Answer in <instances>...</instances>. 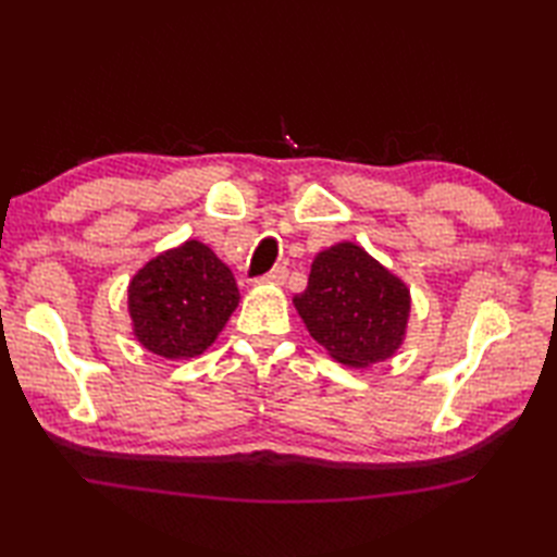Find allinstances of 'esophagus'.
Here are the masks:
<instances>
[{
  "mask_svg": "<svg viewBox=\"0 0 557 557\" xmlns=\"http://www.w3.org/2000/svg\"><path fill=\"white\" fill-rule=\"evenodd\" d=\"M288 278V269L286 267H276V269H271L269 274H264V276H259V278H255V283H259V286H262V283H283Z\"/></svg>",
  "mask_w": 557,
  "mask_h": 557,
  "instance_id": "esophagus-1",
  "label": "esophagus"
}]
</instances>
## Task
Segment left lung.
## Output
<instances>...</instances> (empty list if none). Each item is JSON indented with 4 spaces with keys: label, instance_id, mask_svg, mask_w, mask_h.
I'll list each match as a JSON object with an SVG mask.
<instances>
[{
    "label": "left lung",
    "instance_id": "obj_1",
    "mask_svg": "<svg viewBox=\"0 0 557 557\" xmlns=\"http://www.w3.org/2000/svg\"><path fill=\"white\" fill-rule=\"evenodd\" d=\"M293 302L310 336L348 367L393 357L410 317L405 283L355 243L319 252L307 288Z\"/></svg>",
    "mask_w": 557,
    "mask_h": 557
}]
</instances>
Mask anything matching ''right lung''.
I'll list each match as a JSON object with an SVG mask.
<instances>
[{
	"label": "right lung",
	"instance_id": "obj_1",
	"mask_svg": "<svg viewBox=\"0 0 557 557\" xmlns=\"http://www.w3.org/2000/svg\"><path fill=\"white\" fill-rule=\"evenodd\" d=\"M238 300L231 269L200 240H185L154 257L128 286L135 338L166 360L202 355Z\"/></svg>",
	"mask_w": 557,
	"mask_h": 557
}]
</instances>
